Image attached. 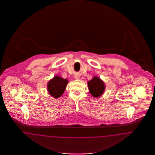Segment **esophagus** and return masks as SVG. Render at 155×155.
<instances>
[{
    "label": "esophagus",
    "instance_id": "esophagus-1",
    "mask_svg": "<svg viewBox=\"0 0 155 155\" xmlns=\"http://www.w3.org/2000/svg\"><path fill=\"white\" fill-rule=\"evenodd\" d=\"M75 79H79L80 78V76L78 75H75L74 76Z\"/></svg>",
    "mask_w": 155,
    "mask_h": 155
}]
</instances>
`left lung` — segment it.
Masks as SVG:
<instances>
[{
	"label": "left lung",
	"mask_w": 155,
	"mask_h": 155,
	"mask_svg": "<svg viewBox=\"0 0 155 155\" xmlns=\"http://www.w3.org/2000/svg\"><path fill=\"white\" fill-rule=\"evenodd\" d=\"M87 84L90 94L95 98L101 97L105 89L104 83L98 77H94Z\"/></svg>",
	"instance_id": "8db88e82"
}]
</instances>
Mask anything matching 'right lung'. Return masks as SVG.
I'll return each mask as SVG.
<instances>
[{
  "mask_svg": "<svg viewBox=\"0 0 155 155\" xmlns=\"http://www.w3.org/2000/svg\"><path fill=\"white\" fill-rule=\"evenodd\" d=\"M68 84V81L67 79H64L58 75L54 77L47 84L49 94L54 98H59L64 93Z\"/></svg>",
  "mask_w": 155,
  "mask_h": 155,
  "instance_id": "1",
  "label": "right lung"
}]
</instances>
